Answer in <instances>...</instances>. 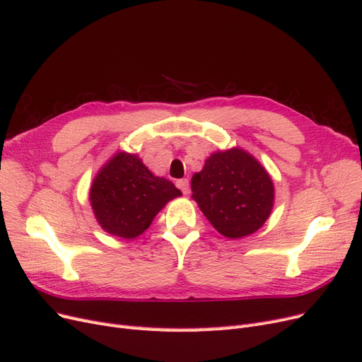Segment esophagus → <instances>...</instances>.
I'll return each mask as SVG.
<instances>
[{
	"label": "esophagus",
	"instance_id": "obj_1",
	"mask_svg": "<svg viewBox=\"0 0 362 362\" xmlns=\"http://www.w3.org/2000/svg\"><path fill=\"white\" fill-rule=\"evenodd\" d=\"M177 187L184 193V194H189V190H190V184H189V180H178L177 181Z\"/></svg>",
	"mask_w": 362,
	"mask_h": 362
}]
</instances>
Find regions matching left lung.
Instances as JSON below:
<instances>
[{
    "label": "left lung",
    "instance_id": "8db88e82",
    "mask_svg": "<svg viewBox=\"0 0 362 362\" xmlns=\"http://www.w3.org/2000/svg\"><path fill=\"white\" fill-rule=\"evenodd\" d=\"M193 199L210 223L228 238L259 229L273 206V182L261 164L242 149L216 152L192 178Z\"/></svg>",
    "mask_w": 362,
    "mask_h": 362
}]
</instances>
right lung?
I'll return each mask as SVG.
<instances>
[{"mask_svg": "<svg viewBox=\"0 0 362 362\" xmlns=\"http://www.w3.org/2000/svg\"><path fill=\"white\" fill-rule=\"evenodd\" d=\"M180 194L169 180L154 177L137 156L119 152L93 180L90 202L107 233L136 238L166 202Z\"/></svg>", "mask_w": 362, "mask_h": 362, "instance_id": "obj_1", "label": "right lung"}]
</instances>
